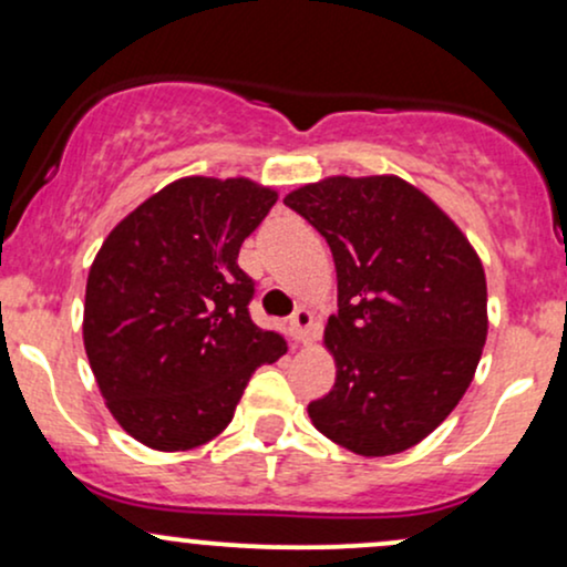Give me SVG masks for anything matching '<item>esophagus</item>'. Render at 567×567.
<instances>
[{"label":"esophagus","mask_w":567,"mask_h":567,"mask_svg":"<svg viewBox=\"0 0 567 567\" xmlns=\"http://www.w3.org/2000/svg\"><path fill=\"white\" fill-rule=\"evenodd\" d=\"M311 330H315V317L309 309H296L290 317V333L298 343L311 341Z\"/></svg>","instance_id":"esophagus-1"}]
</instances>
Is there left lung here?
<instances>
[{
	"mask_svg": "<svg viewBox=\"0 0 567 567\" xmlns=\"http://www.w3.org/2000/svg\"><path fill=\"white\" fill-rule=\"evenodd\" d=\"M285 205L330 245L338 315L324 341L336 386L311 424L357 455H392L432 434L470 389L487 336L477 252L426 194L394 175L328 178Z\"/></svg>",
	"mask_w": 567,
	"mask_h": 567,
	"instance_id": "left-lung-1",
	"label": "left lung"
}]
</instances>
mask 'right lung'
<instances>
[{"instance_id": "obj_1", "label": "right lung", "mask_w": 567, "mask_h": 567, "mask_svg": "<svg viewBox=\"0 0 567 567\" xmlns=\"http://www.w3.org/2000/svg\"><path fill=\"white\" fill-rule=\"evenodd\" d=\"M277 194L245 178H181L135 207L90 266L84 349L109 410L154 451L224 432L256 368L288 351L250 317L239 247Z\"/></svg>"}]
</instances>
